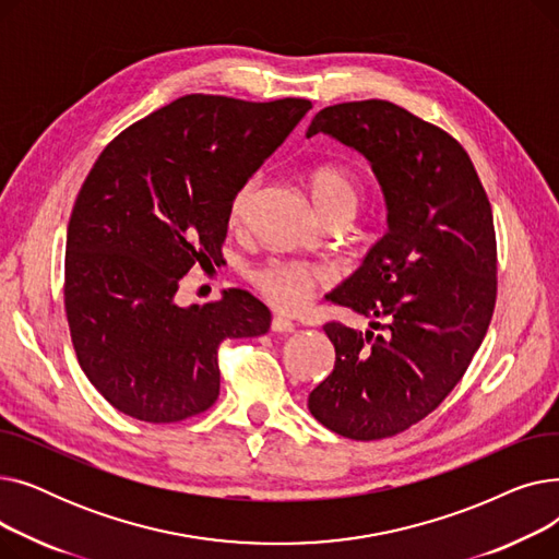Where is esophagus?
<instances>
[{"instance_id":"1","label":"esophagus","mask_w":559,"mask_h":559,"mask_svg":"<svg viewBox=\"0 0 559 559\" xmlns=\"http://www.w3.org/2000/svg\"><path fill=\"white\" fill-rule=\"evenodd\" d=\"M295 329H297L295 321L283 317V314H274V319H272V331H276V333H292Z\"/></svg>"}]
</instances>
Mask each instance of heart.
I'll use <instances>...</instances> for the list:
<instances>
[{
    "label": "heart",
    "mask_w": 559,
    "mask_h": 559,
    "mask_svg": "<svg viewBox=\"0 0 559 559\" xmlns=\"http://www.w3.org/2000/svg\"><path fill=\"white\" fill-rule=\"evenodd\" d=\"M258 183V174L249 176V179L238 188V192L233 194V222H240L247 215ZM308 186L314 209L319 211L321 217L337 213L354 217L362 203V183L348 169L337 165H321L312 169L308 176ZM329 278L331 274L324 264L292 258H272L249 270V281L253 283V287L267 299L270 306H274L281 312L301 310L312 297V292L329 283Z\"/></svg>",
    "instance_id": "heart-1"
}]
</instances>
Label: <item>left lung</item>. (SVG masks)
Segmentation results:
<instances>
[{"instance_id": "obj_1", "label": "left lung", "mask_w": 559, "mask_h": 559, "mask_svg": "<svg viewBox=\"0 0 559 559\" xmlns=\"http://www.w3.org/2000/svg\"><path fill=\"white\" fill-rule=\"evenodd\" d=\"M317 133L371 163L388 205V233L329 295L381 333L326 324L335 367L308 396L319 424L371 442L428 417L483 344L498 283L493 217L462 144L392 102L329 106L306 135Z\"/></svg>"}]
</instances>
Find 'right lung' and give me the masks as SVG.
Here are the masks:
<instances>
[{
  "mask_svg": "<svg viewBox=\"0 0 559 559\" xmlns=\"http://www.w3.org/2000/svg\"><path fill=\"white\" fill-rule=\"evenodd\" d=\"M310 108L186 95L99 154L68 224L66 314L83 373L120 413L201 415L219 396V344L270 331L247 289L190 308L174 295L197 262L219 260L233 194Z\"/></svg>",
  "mask_w": 559,
  "mask_h": 559,
  "instance_id": "right-lung-1",
  "label": "right lung"
}]
</instances>
